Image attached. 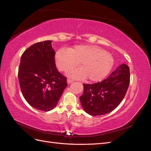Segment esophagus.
<instances>
[{
    "label": "esophagus",
    "mask_w": 151,
    "mask_h": 151,
    "mask_svg": "<svg viewBox=\"0 0 151 151\" xmlns=\"http://www.w3.org/2000/svg\"><path fill=\"white\" fill-rule=\"evenodd\" d=\"M74 81L73 80V79H67V83L68 84H70V83H73V82H74Z\"/></svg>",
    "instance_id": "esophagus-1"
}]
</instances>
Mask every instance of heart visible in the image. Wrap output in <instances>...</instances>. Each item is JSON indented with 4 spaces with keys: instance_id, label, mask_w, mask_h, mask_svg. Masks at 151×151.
I'll list each match as a JSON object with an SVG mask.
<instances>
[{
    "instance_id": "1",
    "label": "heart",
    "mask_w": 151,
    "mask_h": 151,
    "mask_svg": "<svg viewBox=\"0 0 151 151\" xmlns=\"http://www.w3.org/2000/svg\"><path fill=\"white\" fill-rule=\"evenodd\" d=\"M58 69L66 72L76 67L68 74L76 78H86L92 82L102 80L110 72L114 64L113 57L104 49L93 45H78L58 50L55 54Z\"/></svg>"
}]
</instances>
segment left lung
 <instances>
[{"mask_svg":"<svg viewBox=\"0 0 151 151\" xmlns=\"http://www.w3.org/2000/svg\"><path fill=\"white\" fill-rule=\"evenodd\" d=\"M130 68L122 64L106 79L94 84H83L80 97L85 111L92 116L107 114L115 109L124 98L130 84Z\"/></svg>","mask_w":151,"mask_h":151,"instance_id":"obj_1","label":"left lung"}]
</instances>
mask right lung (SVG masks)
<instances>
[{
	"mask_svg": "<svg viewBox=\"0 0 151 151\" xmlns=\"http://www.w3.org/2000/svg\"><path fill=\"white\" fill-rule=\"evenodd\" d=\"M52 41L38 42L22 54L18 78L26 101L40 111L52 110L67 86V77L57 70Z\"/></svg>",
	"mask_w": 151,
	"mask_h": 151,
	"instance_id": "1",
	"label": "right lung"
}]
</instances>
